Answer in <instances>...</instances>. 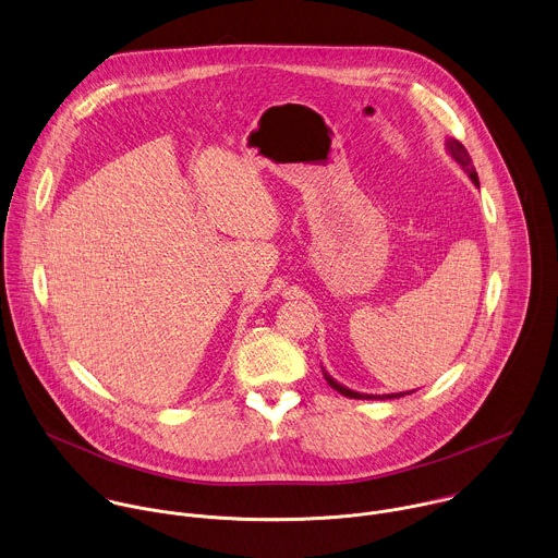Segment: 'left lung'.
<instances>
[{"instance_id": "8db88e82", "label": "left lung", "mask_w": 558, "mask_h": 558, "mask_svg": "<svg viewBox=\"0 0 558 558\" xmlns=\"http://www.w3.org/2000/svg\"><path fill=\"white\" fill-rule=\"evenodd\" d=\"M446 149H448V154L452 156V160L454 162H459L461 165V169L468 173V178L481 189V182H478V173H476V169H474V165H472V158H470V154H468V149L457 141V138H452V136H448L446 138ZM322 372H324V378H326V383L335 389V391H339L341 396H345V398H352V400H396V398H404V396H409V393H413V391H400V393H387V396H372V393H359V391H354V389H348L345 385H341V383H337L324 367H322Z\"/></svg>"}]
</instances>
